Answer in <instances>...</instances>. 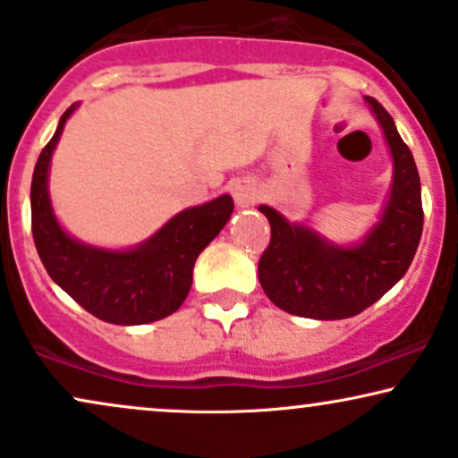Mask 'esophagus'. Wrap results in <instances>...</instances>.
Returning <instances> with one entry per match:
<instances>
[{
  "instance_id": "1",
  "label": "esophagus",
  "mask_w": 458,
  "mask_h": 458,
  "mask_svg": "<svg viewBox=\"0 0 458 458\" xmlns=\"http://www.w3.org/2000/svg\"><path fill=\"white\" fill-rule=\"evenodd\" d=\"M230 194H233L234 202L239 207H250L258 200V194H260V190H258L256 181H251V179H247V176H243V179H234L233 183H230Z\"/></svg>"
}]
</instances>
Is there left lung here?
Returning a JSON list of instances; mask_svg holds the SVG:
<instances>
[{"mask_svg": "<svg viewBox=\"0 0 458 458\" xmlns=\"http://www.w3.org/2000/svg\"><path fill=\"white\" fill-rule=\"evenodd\" d=\"M365 100L386 136L394 173L382 217L360 243H328L316 230L290 224L273 207H258L271 224V243L258 264V277L264 294L292 316H358L403 277L420 243L424 213L414 156L386 108L376 98Z\"/></svg>", "mask_w": 458, "mask_h": 458, "instance_id": "1", "label": "left lung"}]
</instances>
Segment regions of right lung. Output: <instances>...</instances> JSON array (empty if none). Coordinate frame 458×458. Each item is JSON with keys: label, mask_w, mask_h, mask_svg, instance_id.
Instances as JSON below:
<instances>
[{"label": "right lung", "mask_w": 458, "mask_h": 458, "mask_svg": "<svg viewBox=\"0 0 458 458\" xmlns=\"http://www.w3.org/2000/svg\"><path fill=\"white\" fill-rule=\"evenodd\" d=\"M42 148L31 179V233L38 256L59 288L91 316L121 327L148 324L183 305L191 288L196 258L228 224L234 202L228 194L207 205L185 208L151 239L125 251L100 250L72 239L55 217L48 198V168L65 121Z\"/></svg>", "instance_id": "add662e5"}]
</instances>
